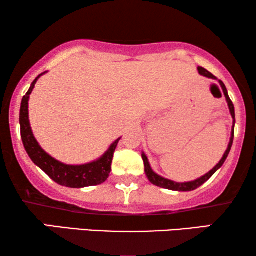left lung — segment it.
Returning a JSON list of instances; mask_svg holds the SVG:
<instances>
[{"mask_svg":"<svg viewBox=\"0 0 256 256\" xmlns=\"http://www.w3.org/2000/svg\"><path fill=\"white\" fill-rule=\"evenodd\" d=\"M198 72H199V74L204 76H206V78L218 80L219 85H220V87H222V92H224V96H225L227 106H228L230 113V115H232V118H233V126H232V132H230V142H228V146H227L226 152H225V154H224V156L222 157V160H219V163L216 164V166L213 168L212 170H210L208 174H205L204 176L197 178V180H191V182H184V183H178V182H174V180H168V178H164L162 176H160L158 174H156L155 171L152 170V168L150 166L148 157H146V154L142 152V160H143V163H144V172H146V176L149 180L150 183H152L154 185H156V186H160V188H168V190H171V191L188 192V191H194V190H196V188H198L199 186H202V185L204 184L205 182H208L210 178H211L213 174H214L216 171H218L220 168L222 166V164L225 163V160L227 158V156H228V154L230 152V148H232V144H233L234 126H236V112H234V104H233V102L230 99L228 92H227V88H226L225 84H224L222 80L216 79V76L212 74V73H210L208 70H205L204 68H198Z\"/></svg>","mask_w":256,"mask_h":256,"instance_id":"8db88e82","label":"left lung"}]
</instances>
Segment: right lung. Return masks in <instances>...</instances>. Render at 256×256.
<instances>
[{"label": "right lung", "instance_id": "1", "mask_svg": "<svg viewBox=\"0 0 256 256\" xmlns=\"http://www.w3.org/2000/svg\"><path fill=\"white\" fill-rule=\"evenodd\" d=\"M45 73L46 72L42 73L34 80L29 90L23 96L22 102H20V138H22L24 149L29 155L30 160L38 168H40L52 180H54L56 183L62 185V186L80 188L102 184L104 182L107 180L110 174L114 152L121 138L115 140L110 146V148L107 149V152H104V155L100 156L98 160L85 164L72 166V164L62 163L60 160L54 158L51 155H48L34 136L29 120V99L37 80Z\"/></svg>", "mask_w": 256, "mask_h": 256}]
</instances>
